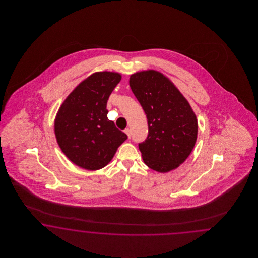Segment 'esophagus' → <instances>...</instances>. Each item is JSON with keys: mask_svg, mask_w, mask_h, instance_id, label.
Instances as JSON below:
<instances>
[{"mask_svg": "<svg viewBox=\"0 0 258 258\" xmlns=\"http://www.w3.org/2000/svg\"><path fill=\"white\" fill-rule=\"evenodd\" d=\"M125 133L127 135L128 138H131V130L130 128H125Z\"/></svg>", "mask_w": 258, "mask_h": 258, "instance_id": "1", "label": "esophagus"}]
</instances>
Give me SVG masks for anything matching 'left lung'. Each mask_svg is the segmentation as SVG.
Instances as JSON below:
<instances>
[{
	"mask_svg": "<svg viewBox=\"0 0 258 258\" xmlns=\"http://www.w3.org/2000/svg\"><path fill=\"white\" fill-rule=\"evenodd\" d=\"M130 86L148 118L149 135L139 144L144 163L161 173L176 169L195 147V112L171 80L158 71L133 74Z\"/></svg>",
	"mask_w": 258,
	"mask_h": 258,
	"instance_id": "obj_1",
	"label": "left lung"
}]
</instances>
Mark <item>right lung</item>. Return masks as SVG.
<instances>
[{
  "label": "right lung",
  "mask_w": 258,
  "mask_h": 258,
  "mask_svg": "<svg viewBox=\"0 0 258 258\" xmlns=\"http://www.w3.org/2000/svg\"><path fill=\"white\" fill-rule=\"evenodd\" d=\"M121 78L115 72L94 73L73 90L56 113V142L71 162L81 168L105 167L127 139L108 119L107 102Z\"/></svg>",
  "instance_id": "obj_1"
}]
</instances>
